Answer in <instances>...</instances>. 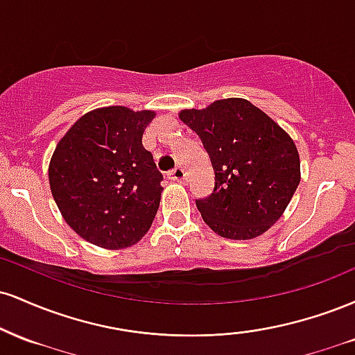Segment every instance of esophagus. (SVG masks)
I'll return each instance as SVG.
<instances>
[{
  "label": "esophagus",
  "instance_id": "obj_1",
  "mask_svg": "<svg viewBox=\"0 0 355 355\" xmlns=\"http://www.w3.org/2000/svg\"><path fill=\"white\" fill-rule=\"evenodd\" d=\"M168 178H170V180H173V182H185L187 175L182 168H178V166H177V168H173L172 172L168 173Z\"/></svg>",
  "mask_w": 355,
  "mask_h": 355
}]
</instances>
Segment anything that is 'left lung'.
<instances>
[{
  "label": "left lung",
  "instance_id": "left-lung-1",
  "mask_svg": "<svg viewBox=\"0 0 355 355\" xmlns=\"http://www.w3.org/2000/svg\"><path fill=\"white\" fill-rule=\"evenodd\" d=\"M180 120L200 137L215 189L197 200L203 222L220 237L250 240L284 215L300 183V158L291 135L245 98L189 108Z\"/></svg>",
  "mask_w": 355,
  "mask_h": 355
}]
</instances>
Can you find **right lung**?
<instances>
[{"label":"right lung","mask_w":355,"mask_h":355,"mask_svg":"<svg viewBox=\"0 0 355 355\" xmlns=\"http://www.w3.org/2000/svg\"><path fill=\"white\" fill-rule=\"evenodd\" d=\"M157 112L103 107L85 113L56 144L48 166L61 217L93 245L120 250L150 230L164 187L141 137Z\"/></svg>","instance_id":"obj_1"}]
</instances>
